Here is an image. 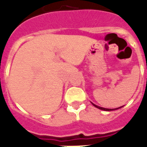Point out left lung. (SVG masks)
I'll list each match as a JSON object with an SVG mask.
<instances>
[{
	"mask_svg": "<svg viewBox=\"0 0 147 147\" xmlns=\"http://www.w3.org/2000/svg\"><path fill=\"white\" fill-rule=\"evenodd\" d=\"M92 105H94V107H97V108H98V109H100V110H103V111H114V110H117V109H119V108H121V107H117V108H114V109H108V108H104V107H99V106H97V105H95L94 104H93L92 103Z\"/></svg>",
	"mask_w": 147,
	"mask_h": 147,
	"instance_id": "left-lung-1",
	"label": "left lung"
}]
</instances>
